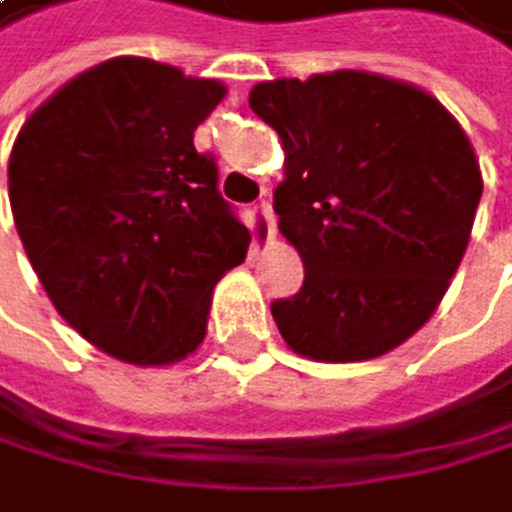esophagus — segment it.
Listing matches in <instances>:
<instances>
[{"mask_svg":"<svg viewBox=\"0 0 512 512\" xmlns=\"http://www.w3.org/2000/svg\"><path fill=\"white\" fill-rule=\"evenodd\" d=\"M258 213H261L264 223H267V239L273 242V239H277V217H273V207H270V201H267V198L258 204Z\"/></svg>","mask_w":512,"mask_h":512,"instance_id":"esophagus-1","label":"esophagus"}]
</instances>
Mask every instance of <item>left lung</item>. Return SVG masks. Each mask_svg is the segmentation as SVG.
Segmentation results:
<instances>
[{"instance_id": "obj_1", "label": "left lung", "mask_w": 512, "mask_h": 512, "mask_svg": "<svg viewBox=\"0 0 512 512\" xmlns=\"http://www.w3.org/2000/svg\"><path fill=\"white\" fill-rule=\"evenodd\" d=\"M251 109L283 141L273 191L305 283L273 302L295 355L368 362L418 333L463 261L482 169L450 109L374 71L261 81Z\"/></svg>"}]
</instances>
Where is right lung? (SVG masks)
Returning a JSON list of instances; mask_svg holds the SVG:
<instances>
[{"label": "right lung", "mask_w": 512, "mask_h": 512, "mask_svg": "<svg viewBox=\"0 0 512 512\" xmlns=\"http://www.w3.org/2000/svg\"><path fill=\"white\" fill-rule=\"evenodd\" d=\"M226 84L116 56L65 81L21 125L8 201L49 302L90 346L160 368L204 343L248 226L217 191L194 131Z\"/></svg>", "instance_id": "1"}]
</instances>
